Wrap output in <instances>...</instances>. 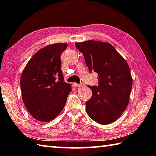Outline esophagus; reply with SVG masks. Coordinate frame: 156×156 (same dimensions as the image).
Masks as SVG:
<instances>
[{
  "instance_id": "obj_1",
  "label": "esophagus",
  "mask_w": 156,
  "mask_h": 156,
  "mask_svg": "<svg viewBox=\"0 0 156 156\" xmlns=\"http://www.w3.org/2000/svg\"><path fill=\"white\" fill-rule=\"evenodd\" d=\"M73 85H74L75 87H80V86H82V84H77V83H73Z\"/></svg>"
}]
</instances>
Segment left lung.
<instances>
[{
	"label": "left lung",
	"mask_w": 156,
	"mask_h": 156,
	"mask_svg": "<svg viewBox=\"0 0 156 156\" xmlns=\"http://www.w3.org/2000/svg\"><path fill=\"white\" fill-rule=\"evenodd\" d=\"M75 45L83 54L89 72L98 74V85H88L92 96L85 102L87 113L100 125L114 122L129 103L133 83L127 62L108 43L87 41Z\"/></svg>",
	"instance_id": "8db88e82"
}]
</instances>
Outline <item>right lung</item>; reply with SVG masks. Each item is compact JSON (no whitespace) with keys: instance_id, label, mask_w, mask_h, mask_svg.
Wrapping results in <instances>:
<instances>
[{"instance_id":"right-lung-1","label":"right lung","mask_w":156,"mask_h":156,"mask_svg":"<svg viewBox=\"0 0 156 156\" xmlns=\"http://www.w3.org/2000/svg\"><path fill=\"white\" fill-rule=\"evenodd\" d=\"M67 47V43H56L40 49L29 60L21 76L23 102L30 114L41 122L54 119L72 91L60 69V56Z\"/></svg>"}]
</instances>
